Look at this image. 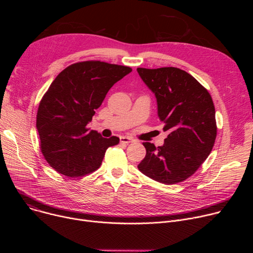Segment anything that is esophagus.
Returning a JSON list of instances; mask_svg holds the SVG:
<instances>
[{
    "mask_svg": "<svg viewBox=\"0 0 253 253\" xmlns=\"http://www.w3.org/2000/svg\"><path fill=\"white\" fill-rule=\"evenodd\" d=\"M120 141L121 143H126V144H129L131 142H134V140L131 138V137H126V136H123L120 138Z\"/></svg>",
    "mask_w": 253,
    "mask_h": 253,
    "instance_id": "esophagus-1",
    "label": "esophagus"
}]
</instances>
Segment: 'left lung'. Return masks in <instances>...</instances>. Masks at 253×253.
Masks as SVG:
<instances>
[{
    "label": "left lung",
    "mask_w": 253,
    "mask_h": 253,
    "mask_svg": "<svg viewBox=\"0 0 253 253\" xmlns=\"http://www.w3.org/2000/svg\"><path fill=\"white\" fill-rule=\"evenodd\" d=\"M154 93L160 121L169 134L162 146L144 142L146 156L138 169L163 184L184 181L210 154L217 127L208 91L187 72L174 68H137Z\"/></svg>",
    "instance_id": "8db88e82"
}]
</instances>
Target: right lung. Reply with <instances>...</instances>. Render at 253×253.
Listing matches in <instances>:
<instances>
[{"label":"right lung","instance_id":"obj_1","mask_svg":"<svg viewBox=\"0 0 253 253\" xmlns=\"http://www.w3.org/2000/svg\"><path fill=\"white\" fill-rule=\"evenodd\" d=\"M127 66L100 61L72 64L56 77L43 96L37 113L42 153L57 172L81 177L97 170L108 147L119 138H104L89 130L95 110L111 87L128 75Z\"/></svg>","mask_w":253,"mask_h":253}]
</instances>
